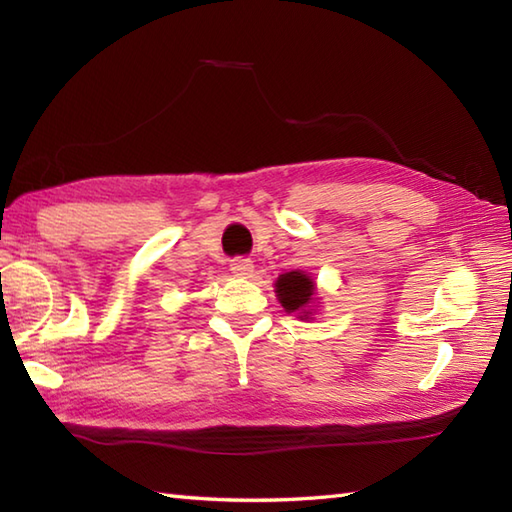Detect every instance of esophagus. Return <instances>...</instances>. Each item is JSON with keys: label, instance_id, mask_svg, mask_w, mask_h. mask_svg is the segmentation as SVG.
Listing matches in <instances>:
<instances>
[{"label": "esophagus", "instance_id": "esophagus-1", "mask_svg": "<svg viewBox=\"0 0 512 512\" xmlns=\"http://www.w3.org/2000/svg\"><path fill=\"white\" fill-rule=\"evenodd\" d=\"M252 269H254V265L249 258H232L230 260V271L236 273V276H249Z\"/></svg>", "mask_w": 512, "mask_h": 512}]
</instances>
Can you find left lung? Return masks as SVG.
I'll return each mask as SVG.
<instances>
[{
	"instance_id": "8db88e82",
	"label": "left lung",
	"mask_w": 512,
	"mask_h": 512,
	"mask_svg": "<svg viewBox=\"0 0 512 512\" xmlns=\"http://www.w3.org/2000/svg\"><path fill=\"white\" fill-rule=\"evenodd\" d=\"M276 293L286 313H302L304 317H308L306 308L310 304V299H313L315 284L306 276V273L289 271V273H282L278 278Z\"/></svg>"
}]
</instances>
